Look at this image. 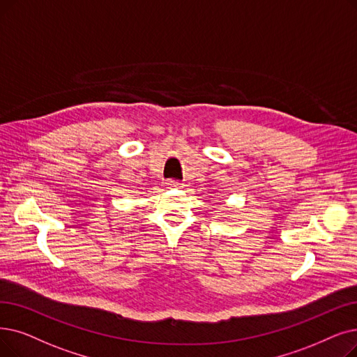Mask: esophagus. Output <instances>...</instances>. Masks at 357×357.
<instances>
[{
    "instance_id": "esophagus-1",
    "label": "esophagus",
    "mask_w": 357,
    "mask_h": 357,
    "mask_svg": "<svg viewBox=\"0 0 357 357\" xmlns=\"http://www.w3.org/2000/svg\"><path fill=\"white\" fill-rule=\"evenodd\" d=\"M166 187L167 188H182L183 183L181 181H178V179H167L166 181Z\"/></svg>"
}]
</instances>
